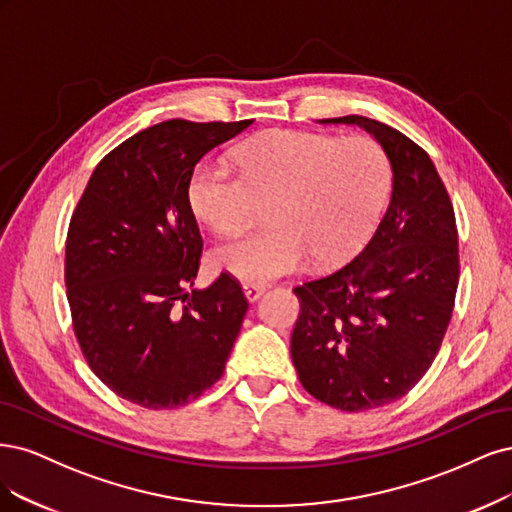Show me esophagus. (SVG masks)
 Returning <instances> with one entry per match:
<instances>
[{"label":"esophagus","instance_id":"1","mask_svg":"<svg viewBox=\"0 0 512 512\" xmlns=\"http://www.w3.org/2000/svg\"><path fill=\"white\" fill-rule=\"evenodd\" d=\"M242 291H244V298L249 300V302H255V300H259L261 295H263V291H266V287L263 285H251V283H246V285H242Z\"/></svg>","mask_w":512,"mask_h":512}]
</instances>
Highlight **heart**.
I'll return each mask as SVG.
<instances>
[{
	"instance_id": "heart-1",
	"label": "heart",
	"mask_w": 512,
	"mask_h": 512,
	"mask_svg": "<svg viewBox=\"0 0 512 512\" xmlns=\"http://www.w3.org/2000/svg\"><path fill=\"white\" fill-rule=\"evenodd\" d=\"M238 174L204 161L189 183V204L210 232L234 236L266 208L259 234L225 242L212 263L261 285L312 266H334L366 242L389 191V161L368 136L334 138L276 131L236 153Z\"/></svg>"
}]
</instances>
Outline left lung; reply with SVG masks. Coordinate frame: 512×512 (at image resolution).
Listing matches in <instances>:
<instances>
[{"label": "left lung", "instance_id": "8db88e82", "mask_svg": "<svg viewBox=\"0 0 512 512\" xmlns=\"http://www.w3.org/2000/svg\"><path fill=\"white\" fill-rule=\"evenodd\" d=\"M319 123L366 129L393 172L389 208L364 251L293 289L300 383L327 406L359 412L400 400L438 355L459 283L455 212L430 155L398 129L357 114Z\"/></svg>", "mask_w": 512, "mask_h": 512}]
</instances>
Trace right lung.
I'll return each mask as SVG.
<instances>
[{
    "instance_id": "1",
    "label": "right lung",
    "mask_w": 512,
    "mask_h": 512,
    "mask_svg": "<svg viewBox=\"0 0 512 512\" xmlns=\"http://www.w3.org/2000/svg\"><path fill=\"white\" fill-rule=\"evenodd\" d=\"M253 121H163L93 170L65 242V287L80 351L100 381L148 410L185 406L219 381L249 310L223 272L191 289L202 236L193 170Z\"/></svg>"
}]
</instances>
